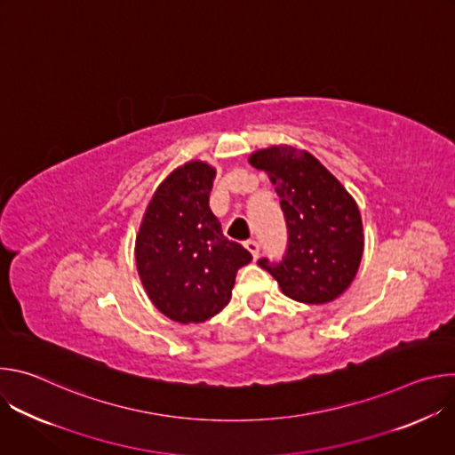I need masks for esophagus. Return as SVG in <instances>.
<instances>
[{"label":"esophagus","mask_w":455,"mask_h":455,"mask_svg":"<svg viewBox=\"0 0 455 455\" xmlns=\"http://www.w3.org/2000/svg\"><path fill=\"white\" fill-rule=\"evenodd\" d=\"M244 248L251 253L253 261H255V259L259 257V243H257V241H253V239H248V241H244Z\"/></svg>","instance_id":"esophagus-1"}]
</instances>
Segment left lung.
<instances>
[{
  "mask_svg": "<svg viewBox=\"0 0 455 455\" xmlns=\"http://www.w3.org/2000/svg\"><path fill=\"white\" fill-rule=\"evenodd\" d=\"M248 162L275 185L288 225L283 263L261 259L283 293L304 304H328L353 283L363 253V227L355 198L311 153L270 146Z\"/></svg>",
  "mask_w": 455,
  "mask_h": 455,
  "instance_id": "8db88e82",
  "label": "left lung"
}]
</instances>
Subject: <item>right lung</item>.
Wrapping results in <instances>:
<instances>
[{"mask_svg": "<svg viewBox=\"0 0 455 455\" xmlns=\"http://www.w3.org/2000/svg\"><path fill=\"white\" fill-rule=\"evenodd\" d=\"M216 169L202 160L176 167L155 190L142 218L135 259L158 311L180 323L218 315L232 297L235 274L251 261L228 241L209 207Z\"/></svg>", "mask_w": 455, "mask_h": 455, "instance_id": "add662e5", "label": "right lung"}]
</instances>
